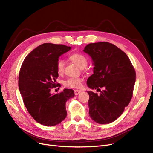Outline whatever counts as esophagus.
Wrapping results in <instances>:
<instances>
[{
    "label": "esophagus",
    "mask_w": 153,
    "mask_h": 153,
    "mask_svg": "<svg viewBox=\"0 0 153 153\" xmlns=\"http://www.w3.org/2000/svg\"><path fill=\"white\" fill-rule=\"evenodd\" d=\"M80 90H76V89H75V90L74 91V93H75V95H78L80 93Z\"/></svg>",
    "instance_id": "esophagus-1"
}]
</instances>
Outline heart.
Here are the masks:
<instances>
[{"mask_svg":"<svg viewBox=\"0 0 153 153\" xmlns=\"http://www.w3.org/2000/svg\"><path fill=\"white\" fill-rule=\"evenodd\" d=\"M69 59L79 68H84L87 66L88 60L87 57L80 53H73L69 56ZM56 71L59 75H62L65 70V62L59 59L56 62ZM83 82V78H68L64 84L65 87L70 88H80Z\"/></svg>","mask_w":153,"mask_h":153,"instance_id":"obj_1","label":"heart"}]
</instances>
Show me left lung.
<instances>
[{"label":"left lung","mask_w":153,"mask_h":153,"mask_svg":"<svg viewBox=\"0 0 153 153\" xmlns=\"http://www.w3.org/2000/svg\"><path fill=\"white\" fill-rule=\"evenodd\" d=\"M83 51L90 55L94 65V74L88 78L87 85L101 92L97 95L87 92L89 116L97 123H110L120 117L131 101L135 69L127 55L113 44H89Z\"/></svg>","instance_id":"1"}]
</instances>
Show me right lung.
I'll return each mask as SVG.
<instances>
[{
    "mask_svg": "<svg viewBox=\"0 0 153 153\" xmlns=\"http://www.w3.org/2000/svg\"><path fill=\"white\" fill-rule=\"evenodd\" d=\"M71 47L45 43L38 46L25 57L19 73L18 86L25 107L38 123L54 126L66 117V102L75 96L72 89H64L52 94L51 89L59 87L56 62Z\"/></svg>",
    "mask_w": 153,
    "mask_h": 153,
    "instance_id": "obj_1",
    "label": "right lung"
}]
</instances>
